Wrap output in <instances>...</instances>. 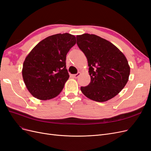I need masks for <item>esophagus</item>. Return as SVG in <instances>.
Listing matches in <instances>:
<instances>
[{
  "instance_id": "34e87169",
  "label": "esophagus",
  "mask_w": 151,
  "mask_h": 151,
  "mask_svg": "<svg viewBox=\"0 0 151 151\" xmlns=\"http://www.w3.org/2000/svg\"><path fill=\"white\" fill-rule=\"evenodd\" d=\"M80 75H81V72H78V73H77V74H76L72 75V77H74V78H75V79H77V78H78V77H79Z\"/></svg>"
}]
</instances>
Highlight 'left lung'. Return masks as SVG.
<instances>
[{"mask_svg":"<svg viewBox=\"0 0 151 151\" xmlns=\"http://www.w3.org/2000/svg\"><path fill=\"white\" fill-rule=\"evenodd\" d=\"M77 44L88 59L91 82L81 90L87 98L104 102L116 96L127 84L130 68L120 50L95 35H77Z\"/></svg>","mask_w":151,"mask_h":151,"instance_id":"obj_1","label":"left lung"}]
</instances>
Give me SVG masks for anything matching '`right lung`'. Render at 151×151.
Listing matches in <instances>:
<instances>
[{"label":"right lung","instance_id":"obj_1","mask_svg":"<svg viewBox=\"0 0 151 151\" xmlns=\"http://www.w3.org/2000/svg\"><path fill=\"white\" fill-rule=\"evenodd\" d=\"M76 43V36L69 33L52 35L41 41L26 56L22 78L35 98L48 100L61 93L69 77L66 55Z\"/></svg>","mask_w":151,"mask_h":151}]
</instances>
